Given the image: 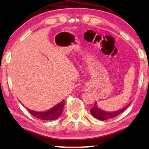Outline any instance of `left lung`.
<instances>
[{
    "instance_id": "left-lung-1",
    "label": "left lung",
    "mask_w": 149,
    "mask_h": 149,
    "mask_svg": "<svg viewBox=\"0 0 149 149\" xmlns=\"http://www.w3.org/2000/svg\"><path fill=\"white\" fill-rule=\"evenodd\" d=\"M128 106H129V104L125 106V107L123 108V109L118 110V111L109 112L105 111L102 109H100V108L97 107V103H95L94 107L90 110V113L91 115H92L95 118H96V119L101 120V121H104V120L111 119V118H113L116 117V116L119 115L120 113H121L122 112H123L126 109H127Z\"/></svg>"
}]
</instances>
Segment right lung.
<instances>
[{"label":"right lung","mask_w":149,"mask_h":149,"mask_svg":"<svg viewBox=\"0 0 149 149\" xmlns=\"http://www.w3.org/2000/svg\"><path fill=\"white\" fill-rule=\"evenodd\" d=\"M64 106V100H62L60 103L58 104L52 109L46 111L38 112L28 109H27L32 115H33L34 117L37 118V119L44 120V121H52V120L57 119L60 117L62 113Z\"/></svg>","instance_id":"right-lung-1"}]
</instances>
